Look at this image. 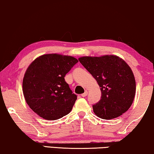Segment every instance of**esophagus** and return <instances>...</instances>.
<instances>
[{
    "label": "esophagus",
    "mask_w": 154,
    "mask_h": 154,
    "mask_svg": "<svg viewBox=\"0 0 154 154\" xmlns=\"http://www.w3.org/2000/svg\"><path fill=\"white\" fill-rule=\"evenodd\" d=\"M87 95H88V91H86L84 92V94H82V97H86V96H87Z\"/></svg>",
    "instance_id": "34e87169"
}]
</instances>
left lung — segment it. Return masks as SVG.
Wrapping results in <instances>:
<instances>
[{
    "mask_svg": "<svg viewBox=\"0 0 154 154\" xmlns=\"http://www.w3.org/2000/svg\"><path fill=\"white\" fill-rule=\"evenodd\" d=\"M79 60L100 87V100L93 105L95 114L109 120L125 113L133 104L136 91L133 72L125 60L114 55L83 56Z\"/></svg>",
    "mask_w": 154,
    "mask_h": 154,
    "instance_id": "8db88e82",
    "label": "left lung"
}]
</instances>
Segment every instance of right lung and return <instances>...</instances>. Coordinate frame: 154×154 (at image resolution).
Returning a JSON list of instances; mask_svg holds the SVG:
<instances>
[{"label": "right lung", "mask_w": 154, "mask_h": 154, "mask_svg": "<svg viewBox=\"0 0 154 154\" xmlns=\"http://www.w3.org/2000/svg\"><path fill=\"white\" fill-rule=\"evenodd\" d=\"M78 60L48 54L36 58L26 70L22 89L30 108L41 118L56 120L70 112L77 100L64 77Z\"/></svg>", "instance_id": "add662e5"}]
</instances>
